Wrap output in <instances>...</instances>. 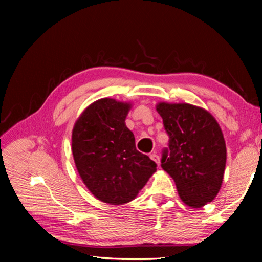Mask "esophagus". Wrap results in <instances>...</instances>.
<instances>
[{
  "label": "esophagus",
  "instance_id": "1",
  "mask_svg": "<svg viewBox=\"0 0 262 262\" xmlns=\"http://www.w3.org/2000/svg\"><path fill=\"white\" fill-rule=\"evenodd\" d=\"M150 158H151L152 161H154L155 163H156L157 165L159 166V164H161V158H159V156H158V155H157L156 152L154 151L151 155H150Z\"/></svg>",
  "mask_w": 262,
  "mask_h": 262
}]
</instances>
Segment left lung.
Wrapping results in <instances>:
<instances>
[{"label": "left lung", "mask_w": 262, "mask_h": 262, "mask_svg": "<svg viewBox=\"0 0 262 262\" xmlns=\"http://www.w3.org/2000/svg\"><path fill=\"white\" fill-rule=\"evenodd\" d=\"M168 137L162 167L174 180L185 205L201 208L219 194L223 181L227 147L216 119L207 110L187 103H158Z\"/></svg>", "instance_id": "8db88e82"}]
</instances>
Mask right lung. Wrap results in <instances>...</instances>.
I'll list each match as a JSON object with an SVG mask.
<instances>
[{
  "mask_svg": "<svg viewBox=\"0 0 262 262\" xmlns=\"http://www.w3.org/2000/svg\"><path fill=\"white\" fill-rule=\"evenodd\" d=\"M130 103L112 98L94 101L75 122L72 150L84 185L108 205L134 200L156 172V163L137 151L126 126Z\"/></svg>",
  "mask_w": 262,
  "mask_h": 262,
  "instance_id": "right-lung-1",
  "label": "right lung"
}]
</instances>
